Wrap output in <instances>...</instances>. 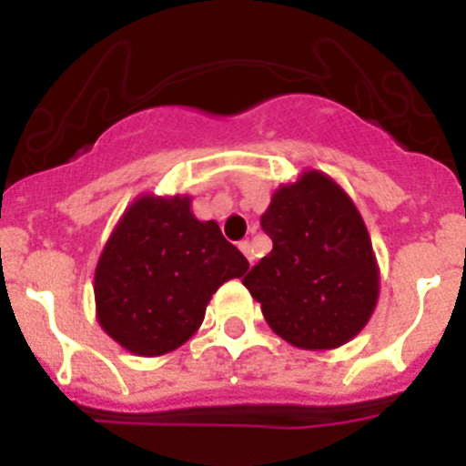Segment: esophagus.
Instances as JSON below:
<instances>
[{
  "label": "esophagus",
  "instance_id": "esophagus-1",
  "mask_svg": "<svg viewBox=\"0 0 466 466\" xmlns=\"http://www.w3.org/2000/svg\"><path fill=\"white\" fill-rule=\"evenodd\" d=\"M238 248H241V252H243V255H246V259L248 261H255V255H252V243L250 241H241V243H238Z\"/></svg>",
  "mask_w": 466,
  "mask_h": 466
}]
</instances>
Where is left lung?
<instances>
[{"label":"left lung","mask_w":466,"mask_h":466,"mask_svg":"<svg viewBox=\"0 0 466 466\" xmlns=\"http://www.w3.org/2000/svg\"><path fill=\"white\" fill-rule=\"evenodd\" d=\"M272 250L243 277L268 327L289 345L327 351L359 336L379 302L380 272L365 220L327 173L284 182L261 214Z\"/></svg>","instance_id":"obj_1"}]
</instances>
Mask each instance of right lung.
Instances as JSON below:
<instances>
[{
  "mask_svg": "<svg viewBox=\"0 0 466 466\" xmlns=\"http://www.w3.org/2000/svg\"><path fill=\"white\" fill-rule=\"evenodd\" d=\"M248 268L216 220L196 218L191 196L142 194L96 261V320L130 354L164 356L198 331L211 295Z\"/></svg>",
  "mask_w": 466,
  "mask_h": 466,
  "instance_id": "obj_1",
  "label": "right lung"
}]
</instances>
